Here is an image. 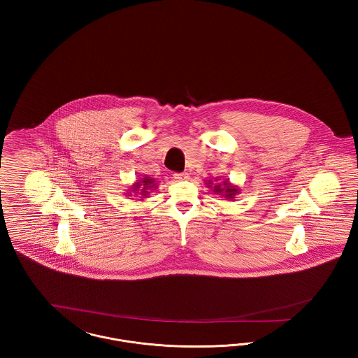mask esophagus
<instances>
[{
  "label": "esophagus",
  "mask_w": 358,
  "mask_h": 358,
  "mask_svg": "<svg viewBox=\"0 0 358 358\" xmlns=\"http://www.w3.org/2000/svg\"><path fill=\"white\" fill-rule=\"evenodd\" d=\"M173 176H174V178H176L177 181H185V180H189V174H187V171H184V173H174Z\"/></svg>",
  "instance_id": "1"
}]
</instances>
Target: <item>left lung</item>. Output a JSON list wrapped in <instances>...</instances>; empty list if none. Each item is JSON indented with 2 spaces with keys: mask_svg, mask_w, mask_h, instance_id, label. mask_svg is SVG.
<instances>
[{
  "mask_svg": "<svg viewBox=\"0 0 358 358\" xmlns=\"http://www.w3.org/2000/svg\"><path fill=\"white\" fill-rule=\"evenodd\" d=\"M206 185L210 187L212 182H210V181H208V184H206ZM213 192H215V193H217V194H222V197H225V199L234 200V199H235V196L238 193V187H234L228 180H224L222 184H216V185H213Z\"/></svg>",
  "mask_w": 358,
  "mask_h": 358,
  "instance_id": "1",
  "label": "left lung"
}]
</instances>
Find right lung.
Segmentation results:
<instances>
[{
  "mask_svg": "<svg viewBox=\"0 0 358 358\" xmlns=\"http://www.w3.org/2000/svg\"><path fill=\"white\" fill-rule=\"evenodd\" d=\"M153 187H155L153 178L145 177V178H142L141 181H136V184L131 187V190H133L134 193H139V194H142V196L145 197V196H148V194L150 193L149 190L153 189ZM131 190H129V192H131Z\"/></svg>",
  "mask_w": 358,
  "mask_h": 358,
  "instance_id": "add662e5",
  "label": "right lung"
}]
</instances>
